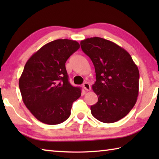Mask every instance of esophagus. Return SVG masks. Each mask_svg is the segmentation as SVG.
<instances>
[{"label":"esophagus","mask_w":159,"mask_h":159,"mask_svg":"<svg viewBox=\"0 0 159 159\" xmlns=\"http://www.w3.org/2000/svg\"><path fill=\"white\" fill-rule=\"evenodd\" d=\"M83 88H84V89L86 90V91H89V90H90V89H91V87H90V84L88 83H87V82H85V83H84L83 84Z\"/></svg>","instance_id":"1"}]
</instances>
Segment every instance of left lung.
Listing matches in <instances>:
<instances>
[{
  "instance_id": "8db88e82",
  "label": "left lung",
  "mask_w": 159,
  "mask_h": 159,
  "mask_svg": "<svg viewBox=\"0 0 159 159\" xmlns=\"http://www.w3.org/2000/svg\"><path fill=\"white\" fill-rule=\"evenodd\" d=\"M81 49L92 60L96 81L92 88L98 102L91 114L103 123L116 122L133 108L139 93L138 66L127 51L99 37L80 42Z\"/></svg>"
}]
</instances>
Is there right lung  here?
<instances>
[{
	"label": "right lung",
	"mask_w": 159,
	"mask_h": 159,
	"mask_svg": "<svg viewBox=\"0 0 159 159\" xmlns=\"http://www.w3.org/2000/svg\"><path fill=\"white\" fill-rule=\"evenodd\" d=\"M80 48L73 40L48 43L29 59L19 80L21 98L30 112L49 125L62 123L71 114L72 104L81 95L69 82L65 63Z\"/></svg>",
	"instance_id": "right-lung-1"
}]
</instances>
